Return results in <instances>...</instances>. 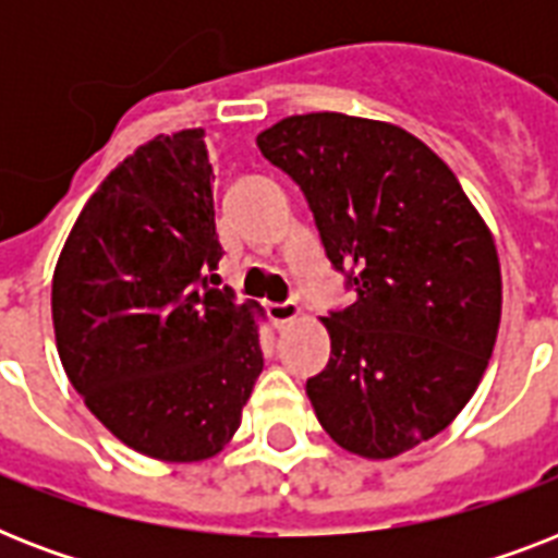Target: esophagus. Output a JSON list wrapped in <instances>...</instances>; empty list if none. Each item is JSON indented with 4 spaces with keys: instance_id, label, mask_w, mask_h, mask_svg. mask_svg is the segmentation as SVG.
I'll return each instance as SVG.
<instances>
[{
    "instance_id": "34e87169",
    "label": "esophagus",
    "mask_w": 558,
    "mask_h": 558,
    "mask_svg": "<svg viewBox=\"0 0 558 558\" xmlns=\"http://www.w3.org/2000/svg\"><path fill=\"white\" fill-rule=\"evenodd\" d=\"M266 313H269V322L275 324V327H287L289 322L301 318V306H298L295 301H283V304L266 306Z\"/></svg>"
}]
</instances>
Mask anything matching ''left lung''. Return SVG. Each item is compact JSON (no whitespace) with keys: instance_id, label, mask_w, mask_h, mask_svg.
<instances>
[{"instance_id":"left-lung-1","label":"left lung","mask_w":558,"mask_h":558,"mask_svg":"<svg viewBox=\"0 0 558 558\" xmlns=\"http://www.w3.org/2000/svg\"><path fill=\"white\" fill-rule=\"evenodd\" d=\"M304 191L332 269L356 301L322 318L330 362L306 379L324 432L397 458L463 411L501 324L489 228L449 165L402 126L310 112L257 135Z\"/></svg>"}]
</instances>
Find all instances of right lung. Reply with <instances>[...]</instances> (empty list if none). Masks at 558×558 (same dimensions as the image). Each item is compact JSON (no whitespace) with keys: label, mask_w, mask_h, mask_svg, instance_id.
Masks as SVG:
<instances>
[{"label":"right lung","mask_w":558,"mask_h":558,"mask_svg":"<svg viewBox=\"0 0 558 558\" xmlns=\"http://www.w3.org/2000/svg\"><path fill=\"white\" fill-rule=\"evenodd\" d=\"M202 130L156 135L83 205L51 283L57 353L86 408L170 463L222 451L263 371L260 306L217 287Z\"/></svg>","instance_id":"add662e5"}]
</instances>
